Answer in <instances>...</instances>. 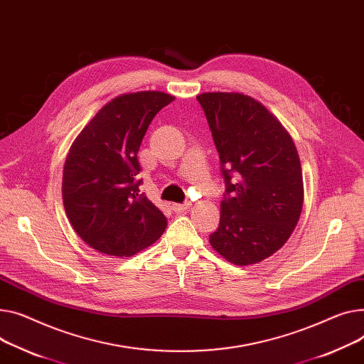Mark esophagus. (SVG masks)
Instances as JSON below:
<instances>
[{
  "mask_svg": "<svg viewBox=\"0 0 364 364\" xmlns=\"http://www.w3.org/2000/svg\"><path fill=\"white\" fill-rule=\"evenodd\" d=\"M191 208V203L190 202H186V203H174L173 205V209L176 210V212H184V210H187V209H190Z\"/></svg>",
  "mask_w": 364,
  "mask_h": 364,
  "instance_id": "1",
  "label": "esophagus"
}]
</instances>
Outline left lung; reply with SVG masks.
Segmentation results:
<instances>
[{
	"instance_id": "left-lung-1",
	"label": "left lung",
	"mask_w": 364,
	"mask_h": 364,
	"mask_svg": "<svg viewBox=\"0 0 364 364\" xmlns=\"http://www.w3.org/2000/svg\"><path fill=\"white\" fill-rule=\"evenodd\" d=\"M196 98L220 154L227 193L209 243L234 264H255L279 250L299 223L304 187L296 144L249 95L205 92Z\"/></svg>"
}]
</instances>
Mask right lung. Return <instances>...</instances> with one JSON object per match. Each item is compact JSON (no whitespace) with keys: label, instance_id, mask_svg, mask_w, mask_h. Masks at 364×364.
I'll list each match as a JSON object with an SVG mask.
<instances>
[{"label":"right lung","instance_id":"add662e5","mask_svg":"<svg viewBox=\"0 0 364 364\" xmlns=\"http://www.w3.org/2000/svg\"><path fill=\"white\" fill-rule=\"evenodd\" d=\"M176 96L140 90L115 96L73 141L63 169V203L87 246L114 257L149 247L165 215L139 193L137 152L151 121Z\"/></svg>","mask_w":364,"mask_h":364}]
</instances>
